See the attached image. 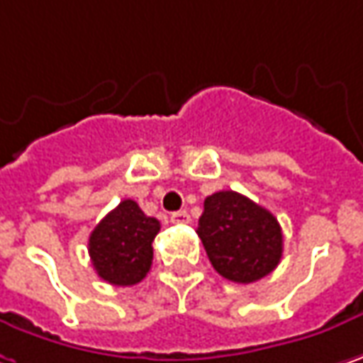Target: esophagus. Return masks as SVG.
<instances>
[{
    "label": "esophagus",
    "mask_w": 363,
    "mask_h": 363,
    "mask_svg": "<svg viewBox=\"0 0 363 363\" xmlns=\"http://www.w3.org/2000/svg\"><path fill=\"white\" fill-rule=\"evenodd\" d=\"M170 220H172V224H189L191 222V216H189L186 209H181V211H174L170 216Z\"/></svg>",
    "instance_id": "1"
}]
</instances>
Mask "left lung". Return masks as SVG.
<instances>
[{"mask_svg":"<svg viewBox=\"0 0 363 363\" xmlns=\"http://www.w3.org/2000/svg\"><path fill=\"white\" fill-rule=\"evenodd\" d=\"M197 234L213 269L234 284H252L281 261L277 218L236 191H218L203 203Z\"/></svg>","mask_w":363,"mask_h":363,"instance_id":"1","label":"left lung"}]
</instances>
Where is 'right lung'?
<instances>
[{
  "label": "right lung",
  "instance_id": "1",
  "mask_svg": "<svg viewBox=\"0 0 363 363\" xmlns=\"http://www.w3.org/2000/svg\"><path fill=\"white\" fill-rule=\"evenodd\" d=\"M158 232L160 222L147 218L133 199L118 203L90 234L88 252L98 277L123 288L139 284L152 267Z\"/></svg>",
  "mask_w": 363,
  "mask_h": 363
}]
</instances>
